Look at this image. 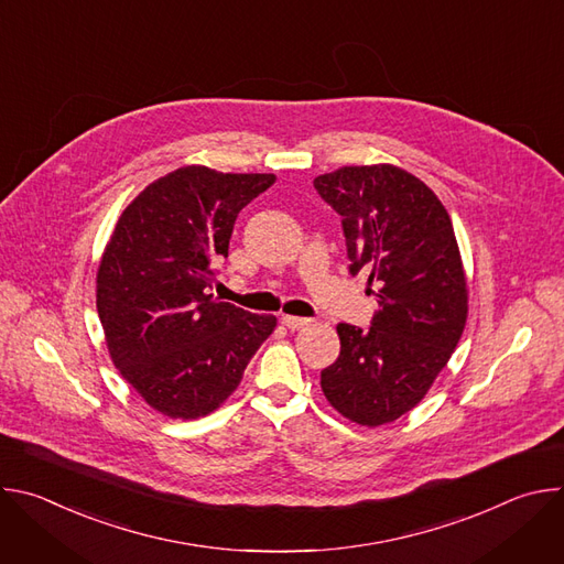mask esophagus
I'll use <instances>...</instances> for the list:
<instances>
[{
  "instance_id": "esophagus-1",
  "label": "esophagus",
  "mask_w": 564,
  "mask_h": 564,
  "mask_svg": "<svg viewBox=\"0 0 564 564\" xmlns=\"http://www.w3.org/2000/svg\"><path fill=\"white\" fill-rule=\"evenodd\" d=\"M281 324H283L285 328H290V330H299V328H303V326H307V324H310V318H305V316H290V314H283V316H281Z\"/></svg>"
}]
</instances>
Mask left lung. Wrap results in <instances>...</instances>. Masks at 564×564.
<instances>
[{"label":"left lung","instance_id":"1","mask_svg":"<svg viewBox=\"0 0 564 564\" xmlns=\"http://www.w3.org/2000/svg\"><path fill=\"white\" fill-rule=\"evenodd\" d=\"M339 216L350 274L375 285L370 328L339 324L341 352L321 370L326 399L348 420L379 426L409 413L451 359L466 324V279L440 198L392 165L314 178Z\"/></svg>","mask_w":564,"mask_h":564}]
</instances>
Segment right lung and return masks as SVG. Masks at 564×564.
<instances>
[{"label":"right lung","instance_id":"1","mask_svg":"<svg viewBox=\"0 0 564 564\" xmlns=\"http://www.w3.org/2000/svg\"><path fill=\"white\" fill-rule=\"evenodd\" d=\"M272 174L183 167L120 216L98 270V314L116 368L155 411L196 420L236 390L276 318L209 294L238 212Z\"/></svg>","mask_w":564,"mask_h":564}]
</instances>
